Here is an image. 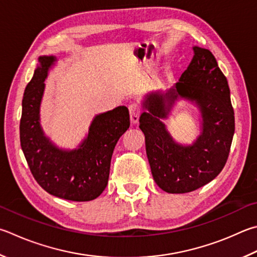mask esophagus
I'll list each match as a JSON object with an SVG mask.
<instances>
[{
    "label": "esophagus",
    "mask_w": 257,
    "mask_h": 257,
    "mask_svg": "<svg viewBox=\"0 0 257 257\" xmlns=\"http://www.w3.org/2000/svg\"><path fill=\"white\" fill-rule=\"evenodd\" d=\"M129 113H130V120L134 124L138 123L139 116H141L142 110L139 108V105L137 103H132L129 105Z\"/></svg>",
    "instance_id": "obj_1"
}]
</instances>
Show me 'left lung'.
Masks as SVG:
<instances>
[{
	"label": "left lung",
	"instance_id": "8db88e82",
	"mask_svg": "<svg viewBox=\"0 0 257 257\" xmlns=\"http://www.w3.org/2000/svg\"><path fill=\"white\" fill-rule=\"evenodd\" d=\"M174 87L146 95L139 119L154 181L169 193H188L211 182L222 171L235 133L234 109L226 76L212 53L198 46ZM179 98L197 104L203 116L202 135L192 145L177 144L167 132L166 118Z\"/></svg>",
	"mask_w": 257,
	"mask_h": 257
}]
</instances>
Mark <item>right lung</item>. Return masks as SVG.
<instances>
[{
  "label": "right lung",
  "instance_id": "add662e5",
  "mask_svg": "<svg viewBox=\"0 0 257 257\" xmlns=\"http://www.w3.org/2000/svg\"><path fill=\"white\" fill-rule=\"evenodd\" d=\"M22 99L20 143L35 180L51 195L71 201H91L108 184L110 163L119 138L130 125L129 111L118 106L95 115L77 149L64 151L44 135L40 103L54 56H41Z\"/></svg>",
  "mask_w": 257,
  "mask_h": 257
}]
</instances>
